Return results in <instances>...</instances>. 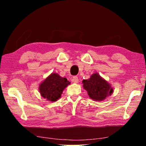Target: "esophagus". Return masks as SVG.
I'll list each match as a JSON object with an SVG mask.
<instances>
[{
	"label": "esophagus",
	"instance_id": "34e87169",
	"mask_svg": "<svg viewBox=\"0 0 146 146\" xmlns=\"http://www.w3.org/2000/svg\"><path fill=\"white\" fill-rule=\"evenodd\" d=\"M71 80H72V82H74V83H78V78L77 76H73V77L72 78V79H71Z\"/></svg>",
	"mask_w": 146,
	"mask_h": 146
}]
</instances>
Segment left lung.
Masks as SVG:
<instances>
[{
  "mask_svg": "<svg viewBox=\"0 0 146 146\" xmlns=\"http://www.w3.org/2000/svg\"><path fill=\"white\" fill-rule=\"evenodd\" d=\"M82 84L89 97L94 101H102L113 93L111 84L97 73H93L87 80H83Z\"/></svg>",
  "mask_w": 146,
  "mask_h": 146,
  "instance_id": "1",
  "label": "left lung"
}]
</instances>
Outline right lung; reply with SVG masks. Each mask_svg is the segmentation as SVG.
<instances>
[{"label": "right lung", "mask_w": 146, "mask_h": 146, "mask_svg": "<svg viewBox=\"0 0 146 146\" xmlns=\"http://www.w3.org/2000/svg\"><path fill=\"white\" fill-rule=\"evenodd\" d=\"M70 84L67 78L52 73L39 84V93L44 98L54 102L61 97L64 89Z\"/></svg>", "instance_id": "right-lung-1"}]
</instances>
